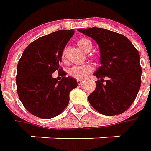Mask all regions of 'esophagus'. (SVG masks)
I'll list each match as a JSON object with an SVG mask.
<instances>
[{
    "mask_svg": "<svg viewBox=\"0 0 151 151\" xmlns=\"http://www.w3.org/2000/svg\"><path fill=\"white\" fill-rule=\"evenodd\" d=\"M76 81H77V83H78L79 85L81 84V83H82V81H83V80H82V79H77Z\"/></svg>",
    "mask_w": 151,
    "mask_h": 151,
    "instance_id": "obj_1",
    "label": "esophagus"
}]
</instances>
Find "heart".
Wrapping results in <instances>:
<instances>
[{"label": "heart", "mask_w": 151, "mask_h": 151, "mask_svg": "<svg viewBox=\"0 0 151 151\" xmlns=\"http://www.w3.org/2000/svg\"><path fill=\"white\" fill-rule=\"evenodd\" d=\"M78 46L82 50H84L86 52H88L91 50L92 44L89 39L87 38H81L79 39L77 42ZM62 58H65V53L62 54ZM93 66L91 64H85L81 65H75L69 69L68 74L75 78H85L89 73H91L93 70Z\"/></svg>", "instance_id": "obj_1"}]
</instances>
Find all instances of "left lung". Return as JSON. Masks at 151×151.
<instances>
[{"instance_id":"left-lung-1","label":"left lung","mask_w":151,"mask_h":151,"mask_svg":"<svg viewBox=\"0 0 151 151\" xmlns=\"http://www.w3.org/2000/svg\"><path fill=\"white\" fill-rule=\"evenodd\" d=\"M77 30L93 38L100 50L101 66L93 74L100 80L88 96L90 104L106 116L124 113L134 102L141 85L138 50L129 38L118 32L100 27ZM105 77L108 80L103 83Z\"/></svg>"}]
</instances>
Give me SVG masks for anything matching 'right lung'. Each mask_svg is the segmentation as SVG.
I'll list each match as a JSON object with an SVG mask.
<instances>
[{"mask_svg": "<svg viewBox=\"0 0 151 151\" xmlns=\"http://www.w3.org/2000/svg\"><path fill=\"white\" fill-rule=\"evenodd\" d=\"M75 31L59 30L42 36L27 47L17 65L16 76L19 99L27 110L40 119L60 114L70 101V92L77 81L70 76L58 81L52 74L60 68L62 54Z\"/></svg>", "mask_w": 151, "mask_h": 151, "instance_id": "add662e5", "label": "right lung"}]
</instances>
